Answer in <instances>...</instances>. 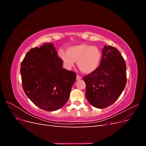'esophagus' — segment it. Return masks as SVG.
<instances>
[{
    "mask_svg": "<svg viewBox=\"0 0 146 146\" xmlns=\"http://www.w3.org/2000/svg\"><path fill=\"white\" fill-rule=\"evenodd\" d=\"M81 79H82V77L80 76H78V75H77V80H81Z\"/></svg>",
    "mask_w": 146,
    "mask_h": 146,
    "instance_id": "34e87169",
    "label": "esophagus"
}]
</instances>
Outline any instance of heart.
I'll list each match as a JSON object with an SVG mask.
<instances>
[{
	"label": "heart",
	"mask_w": 146,
	"mask_h": 146,
	"mask_svg": "<svg viewBox=\"0 0 146 146\" xmlns=\"http://www.w3.org/2000/svg\"><path fill=\"white\" fill-rule=\"evenodd\" d=\"M58 56L67 68H72L77 61L78 68L85 74H91L98 69L102 60L99 48L86 44L70 46L67 52L60 50Z\"/></svg>",
	"instance_id": "heart-1"
}]
</instances>
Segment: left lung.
<instances>
[{"label": "left lung", "instance_id": "obj_1", "mask_svg": "<svg viewBox=\"0 0 146 146\" xmlns=\"http://www.w3.org/2000/svg\"><path fill=\"white\" fill-rule=\"evenodd\" d=\"M86 98L98 108H104L116 102L127 82L126 64L116 48L105 46L99 67L84 76Z\"/></svg>", "mask_w": 146, "mask_h": 146}]
</instances>
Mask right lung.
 I'll use <instances>...</instances> for the list:
<instances>
[{"label":"right lung","instance_id":"1","mask_svg":"<svg viewBox=\"0 0 146 146\" xmlns=\"http://www.w3.org/2000/svg\"><path fill=\"white\" fill-rule=\"evenodd\" d=\"M63 64L52 43L31 48L21 63L25 93L35 105L45 111L62 108L76 82V74L63 68Z\"/></svg>","mask_w":146,"mask_h":146}]
</instances>
